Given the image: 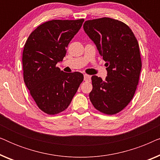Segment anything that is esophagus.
Here are the masks:
<instances>
[{"instance_id": "esophagus-1", "label": "esophagus", "mask_w": 160, "mask_h": 160, "mask_svg": "<svg viewBox=\"0 0 160 160\" xmlns=\"http://www.w3.org/2000/svg\"><path fill=\"white\" fill-rule=\"evenodd\" d=\"M84 80L85 82H90L91 81V76L87 75V74H84Z\"/></svg>"}]
</instances>
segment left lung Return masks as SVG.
I'll return each instance as SVG.
<instances>
[{
  "mask_svg": "<svg viewBox=\"0 0 160 160\" xmlns=\"http://www.w3.org/2000/svg\"><path fill=\"white\" fill-rule=\"evenodd\" d=\"M106 61L107 76H92L89 99L100 112L119 113L132 99L138 84L141 59L138 43L126 24L108 17L87 20L83 25Z\"/></svg>",
  "mask_w": 160,
  "mask_h": 160,
  "instance_id": "1",
  "label": "left lung"
}]
</instances>
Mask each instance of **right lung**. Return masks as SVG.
Instances as JSON below:
<instances>
[{"instance_id":"add662e5","label":"right lung","mask_w":160,"mask_h":160,"mask_svg":"<svg viewBox=\"0 0 160 160\" xmlns=\"http://www.w3.org/2000/svg\"><path fill=\"white\" fill-rule=\"evenodd\" d=\"M84 21L46 22L31 32L24 47V82L38 108L48 114L65 111L84 80L79 72L65 73L56 66Z\"/></svg>"}]
</instances>
